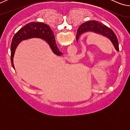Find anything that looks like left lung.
<instances>
[{"label":"left lung","mask_w":130,"mask_h":130,"mask_svg":"<svg viewBox=\"0 0 130 130\" xmlns=\"http://www.w3.org/2000/svg\"><path fill=\"white\" fill-rule=\"evenodd\" d=\"M78 28V34L76 36L77 42L78 41L79 37L81 34L87 32L91 31L94 32V33L101 34L103 36L107 37L113 44V46L116 51H119L118 41L115 34L114 33V32L111 28L99 22L96 21H88L81 24Z\"/></svg>","instance_id":"8db88e82"}]
</instances>
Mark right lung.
<instances>
[{
	"instance_id": "obj_1",
	"label": "right lung",
	"mask_w": 130,
	"mask_h": 130,
	"mask_svg": "<svg viewBox=\"0 0 130 130\" xmlns=\"http://www.w3.org/2000/svg\"><path fill=\"white\" fill-rule=\"evenodd\" d=\"M79 28L77 30L78 35ZM39 38L46 41L49 44L53 52L57 56H61L62 53L59 50L56 45L54 35L50 27L45 23L41 22H30L21 28L15 34L11 45V62L15 69L14 65V56L18 45L22 41L25 39Z\"/></svg>"
}]
</instances>
